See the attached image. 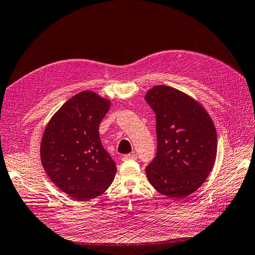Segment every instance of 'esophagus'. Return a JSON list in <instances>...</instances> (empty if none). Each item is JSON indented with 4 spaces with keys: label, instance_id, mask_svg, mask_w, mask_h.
<instances>
[{
    "label": "esophagus",
    "instance_id": "34e87169",
    "mask_svg": "<svg viewBox=\"0 0 255 255\" xmlns=\"http://www.w3.org/2000/svg\"><path fill=\"white\" fill-rule=\"evenodd\" d=\"M136 158H137L136 154H135V153H133V154H127V155L123 156L122 160H135Z\"/></svg>",
    "mask_w": 255,
    "mask_h": 255
}]
</instances>
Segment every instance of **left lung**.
Wrapping results in <instances>:
<instances>
[{"instance_id":"8db88e82","label":"left lung","mask_w":255,"mask_h":255,"mask_svg":"<svg viewBox=\"0 0 255 255\" xmlns=\"http://www.w3.org/2000/svg\"><path fill=\"white\" fill-rule=\"evenodd\" d=\"M144 100L155 112L157 153L145 173L169 198H185L207 179L217 155V133L202 104L170 86L151 88Z\"/></svg>"}]
</instances>
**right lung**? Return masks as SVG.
I'll return each mask as SVG.
<instances>
[{
  "label": "right lung",
  "mask_w": 255,
  "mask_h": 255,
  "mask_svg": "<svg viewBox=\"0 0 255 255\" xmlns=\"http://www.w3.org/2000/svg\"><path fill=\"white\" fill-rule=\"evenodd\" d=\"M110 107L109 99L85 90L69 99L44 128L40 143L44 170L61 191L79 201L102 195L117 172L99 134Z\"/></svg>",
  "instance_id": "add662e5"
}]
</instances>
